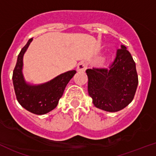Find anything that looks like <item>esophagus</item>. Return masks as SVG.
<instances>
[{"instance_id": "obj_1", "label": "esophagus", "mask_w": 156, "mask_h": 156, "mask_svg": "<svg viewBox=\"0 0 156 156\" xmlns=\"http://www.w3.org/2000/svg\"><path fill=\"white\" fill-rule=\"evenodd\" d=\"M87 68V64L85 62H80L78 64V67H77V71H85Z\"/></svg>"}]
</instances>
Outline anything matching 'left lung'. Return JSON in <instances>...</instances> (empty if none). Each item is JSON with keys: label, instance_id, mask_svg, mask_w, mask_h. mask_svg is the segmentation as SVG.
Wrapping results in <instances>:
<instances>
[{"label": "left lung", "instance_id": "1", "mask_svg": "<svg viewBox=\"0 0 156 156\" xmlns=\"http://www.w3.org/2000/svg\"><path fill=\"white\" fill-rule=\"evenodd\" d=\"M88 92L95 107L107 112H117L132 102L137 90L136 65L123 45L117 50L109 70L87 69Z\"/></svg>", "mask_w": 156, "mask_h": 156}]
</instances>
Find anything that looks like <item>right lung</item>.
<instances>
[{"instance_id":"right-lung-1","label":"right lung","mask_w":156,"mask_h":156,"mask_svg":"<svg viewBox=\"0 0 156 156\" xmlns=\"http://www.w3.org/2000/svg\"><path fill=\"white\" fill-rule=\"evenodd\" d=\"M33 40L32 38L27 42L18 56L12 81L19 104L31 113L43 115L57 107L59 99L63 95L66 86L75 75L76 71L72 70L62 73L45 83L34 85L27 82L22 73L23 57Z\"/></svg>"}]
</instances>
